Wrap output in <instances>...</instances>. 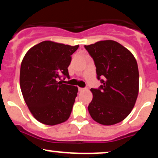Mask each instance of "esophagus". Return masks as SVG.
I'll use <instances>...</instances> for the list:
<instances>
[{
  "label": "esophagus",
  "instance_id": "1",
  "mask_svg": "<svg viewBox=\"0 0 158 158\" xmlns=\"http://www.w3.org/2000/svg\"><path fill=\"white\" fill-rule=\"evenodd\" d=\"M85 88H79V91H82V90H84Z\"/></svg>",
  "mask_w": 158,
  "mask_h": 158
}]
</instances>
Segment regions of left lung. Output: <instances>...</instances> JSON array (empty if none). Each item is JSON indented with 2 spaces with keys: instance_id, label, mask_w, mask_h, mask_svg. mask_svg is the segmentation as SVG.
I'll return each mask as SVG.
<instances>
[{
  "instance_id": "8db88e82",
  "label": "left lung",
  "mask_w": 158,
  "mask_h": 158,
  "mask_svg": "<svg viewBox=\"0 0 158 158\" xmlns=\"http://www.w3.org/2000/svg\"><path fill=\"white\" fill-rule=\"evenodd\" d=\"M93 58L97 79L102 85L91 88L88 106L92 119L105 126L126 119L135 106L139 91V71L133 54L112 40L85 45Z\"/></svg>"
}]
</instances>
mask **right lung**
I'll use <instances>...</instances> for the list:
<instances>
[{
  "label": "right lung",
  "instance_id": "obj_1",
  "mask_svg": "<svg viewBox=\"0 0 158 158\" xmlns=\"http://www.w3.org/2000/svg\"><path fill=\"white\" fill-rule=\"evenodd\" d=\"M78 48L44 41L30 48L23 57L20 71L21 92L33 117L43 124H60L71 114L78 88L57 80L70 78L68 68Z\"/></svg>",
  "mask_w": 158,
  "mask_h": 158
}]
</instances>
